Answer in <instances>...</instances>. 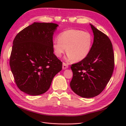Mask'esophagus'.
Here are the masks:
<instances>
[{
  "label": "esophagus",
  "instance_id": "1",
  "mask_svg": "<svg viewBox=\"0 0 126 126\" xmlns=\"http://www.w3.org/2000/svg\"><path fill=\"white\" fill-rule=\"evenodd\" d=\"M68 68V66L67 65V64L65 63H63V69L65 70V69H67Z\"/></svg>",
  "mask_w": 126,
  "mask_h": 126
}]
</instances>
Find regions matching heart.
Instances as JSON below:
<instances>
[{
  "label": "heart",
  "mask_w": 126,
  "mask_h": 126,
  "mask_svg": "<svg viewBox=\"0 0 126 126\" xmlns=\"http://www.w3.org/2000/svg\"><path fill=\"white\" fill-rule=\"evenodd\" d=\"M93 41V37L88 32L68 29L59 34L58 40L52 41V48L57 57L62 56L66 48V60L79 62L89 55Z\"/></svg>",
  "instance_id": "heart-1"
}]
</instances>
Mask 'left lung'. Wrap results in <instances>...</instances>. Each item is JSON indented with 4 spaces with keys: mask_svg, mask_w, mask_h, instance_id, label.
Returning <instances> with one entry per match:
<instances>
[{
    "mask_svg": "<svg viewBox=\"0 0 126 126\" xmlns=\"http://www.w3.org/2000/svg\"><path fill=\"white\" fill-rule=\"evenodd\" d=\"M94 42L89 55L72 64V90L82 98H93L100 94L111 78L114 69V54L107 36L90 24Z\"/></svg>",
    "mask_w": 126,
    "mask_h": 126,
    "instance_id": "8db88e82",
    "label": "left lung"
}]
</instances>
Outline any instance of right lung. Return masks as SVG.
<instances>
[{
  "instance_id": "obj_1",
  "label": "right lung",
  "mask_w": 126,
  "mask_h": 126,
  "mask_svg": "<svg viewBox=\"0 0 126 126\" xmlns=\"http://www.w3.org/2000/svg\"><path fill=\"white\" fill-rule=\"evenodd\" d=\"M58 25L34 22L19 32L13 41L10 66L21 91L38 96L49 89L63 63L54 54L53 35Z\"/></svg>"
}]
</instances>
